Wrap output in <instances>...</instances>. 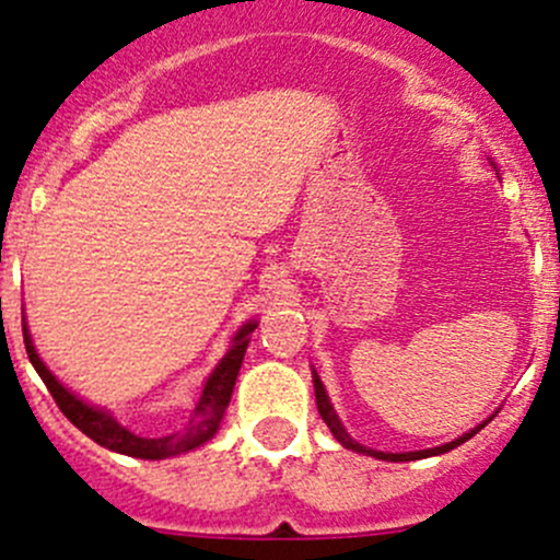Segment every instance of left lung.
Masks as SVG:
<instances>
[{
	"label": "left lung",
	"instance_id": "left-lung-1",
	"mask_svg": "<svg viewBox=\"0 0 560 560\" xmlns=\"http://www.w3.org/2000/svg\"><path fill=\"white\" fill-rule=\"evenodd\" d=\"M314 393H316V409H319V415H322V420L327 422V428H330L332 431V436L338 439V442L343 444V447L347 450H354V453H363V455H371V457H380V460H420V457H431V455H442V453H450V450H455L457 444H463L466 442V439H471L474 433L479 431V428L485 425H479V428H474L471 433H466V436H460V439H455V442H450V444H442V447H433V450H420V453H376V450H369V447H363V444H358L354 442L352 436H349L347 431H343V425L341 422H338V417H336V411H332V406H330V400H327V393H325V387H322V382H319V376L314 374Z\"/></svg>",
	"mask_w": 560,
	"mask_h": 560
}]
</instances>
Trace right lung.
I'll return each mask as SVG.
<instances>
[{"instance_id": "add662e5", "label": "right lung", "mask_w": 560, "mask_h": 560, "mask_svg": "<svg viewBox=\"0 0 560 560\" xmlns=\"http://www.w3.org/2000/svg\"><path fill=\"white\" fill-rule=\"evenodd\" d=\"M257 322H248L238 330L235 336L233 347L230 352L224 354L222 363L217 365L211 376H208L206 389L200 395V404L195 406L191 417L186 420V425L180 431L167 433L162 439H143V436H135L132 431H127L124 425H118L110 415L103 409H94V406L83 404L81 398H75L72 393H67L65 387L56 382V376L45 369L43 360L37 358L35 347H32V338L24 327V343H26V354H30L32 365L39 374V380L45 382L48 393L54 395L56 406L61 409V415L78 428V431L86 433L89 439L100 444V447L113 450V453H121L129 457H143V460H162V457H173L180 453H189V450L200 447L206 444L213 433L219 431V422H222L224 409L230 404V395H233L235 380H238V371L241 363H244V354L248 347V332H254Z\"/></svg>"}]
</instances>
